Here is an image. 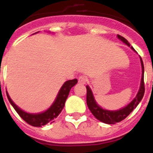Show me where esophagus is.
Wrapping results in <instances>:
<instances>
[{"instance_id": "34e87169", "label": "esophagus", "mask_w": 153, "mask_h": 153, "mask_svg": "<svg viewBox=\"0 0 153 153\" xmlns=\"http://www.w3.org/2000/svg\"><path fill=\"white\" fill-rule=\"evenodd\" d=\"M88 79H87V77L85 76V75H82L78 78V83L79 84H82V85H84L85 84L86 82H87Z\"/></svg>"}]
</instances>
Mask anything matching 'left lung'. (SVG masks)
Segmentation results:
<instances>
[{
  "instance_id": "obj_1",
  "label": "left lung",
  "mask_w": 153,
  "mask_h": 153,
  "mask_svg": "<svg viewBox=\"0 0 153 153\" xmlns=\"http://www.w3.org/2000/svg\"><path fill=\"white\" fill-rule=\"evenodd\" d=\"M117 36H118V38L120 39L123 43H125L126 45H128V47H130V44L128 43V42L126 38L119 35V34H118ZM131 48L133 51H135V49L133 48L132 46H131ZM140 61L141 65H142V70H143L142 71H143V74H142V78H141L140 88H139V91H138L137 95H136L135 99L130 102L128 105H126L124 108H121L119 110H116V111H109V110L103 109L95 102V98L93 96L92 91H91L89 86H86V89H87V95H86L87 105L90 111H91V113L93 114V115L98 120L101 121L102 123H106V124H115L116 123H119V122L126 119V117L128 116L133 111L134 108H136V106L139 105L141 100L143 99L145 93L144 65H143V62L141 58Z\"/></svg>"
}]
</instances>
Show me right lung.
<instances>
[{"mask_svg":"<svg viewBox=\"0 0 153 153\" xmlns=\"http://www.w3.org/2000/svg\"><path fill=\"white\" fill-rule=\"evenodd\" d=\"M77 82H78V80L76 78L72 79V80H68L65 82L61 88V89L59 90V92L57 95L56 99L53 102L51 107L45 111L41 112V113L30 114L21 110L13 102V101L9 96L7 91H6L7 97L11 105L15 109V111L26 123H28L30 126H34V127H41V126H45L48 123H54V120L56 119L58 115L61 113L62 110L63 109L66 99H67L69 92H70V90L73 86L77 84Z\"/></svg>","mask_w":153,"mask_h":153,"instance_id":"right-lung-1","label":"right lung"}]
</instances>
